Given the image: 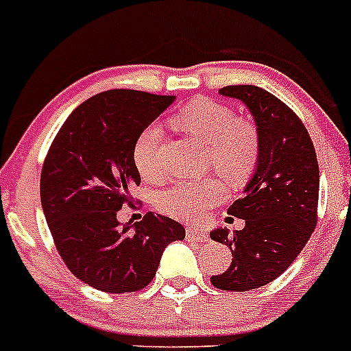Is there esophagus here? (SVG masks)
Masks as SVG:
<instances>
[{"label":"esophagus","instance_id":"obj_1","mask_svg":"<svg viewBox=\"0 0 351 351\" xmlns=\"http://www.w3.org/2000/svg\"><path fill=\"white\" fill-rule=\"evenodd\" d=\"M186 239L190 243H207L209 241V235H207L206 230L202 228H188L186 230Z\"/></svg>","mask_w":351,"mask_h":351}]
</instances>
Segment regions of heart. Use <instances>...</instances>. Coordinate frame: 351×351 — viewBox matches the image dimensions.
<instances>
[{
    "label": "heart",
    "instance_id": "1",
    "mask_svg": "<svg viewBox=\"0 0 351 351\" xmlns=\"http://www.w3.org/2000/svg\"><path fill=\"white\" fill-rule=\"evenodd\" d=\"M181 132L207 144L206 163L230 184H241L255 170L260 156L258 130L250 121L235 116L228 105L209 98H195L170 117ZM161 130L149 125L133 144V163L147 181H160ZM225 197L221 182L214 178L179 181L158 195V207L169 216L195 221L218 206Z\"/></svg>",
    "mask_w": 351,
    "mask_h": 351
}]
</instances>
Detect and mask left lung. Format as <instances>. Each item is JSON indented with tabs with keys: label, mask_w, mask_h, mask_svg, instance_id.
Instances as JSON below:
<instances>
[{
	"label": "left lung",
	"mask_w": 351,
	"mask_h": 351,
	"mask_svg": "<svg viewBox=\"0 0 351 351\" xmlns=\"http://www.w3.org/2000/svg\"><path fill=\"white\" fill-rule=\"evenodd\" d=\"M219 95L250 108L260 156L244 197L228 207V214L246 226L234 235L226 228L210 232V239L230 247L234 256L210 283L219 290L247 291L280 278L311 237L318 221L320 170L308 130L280 98L250 84L226 86Z\"/></svg>",
	"instance_id": "left-lung-1"
}]
</instances>
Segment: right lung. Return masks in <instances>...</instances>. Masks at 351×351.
Returning <instances> with one entry per match:
<instances>
[{
  "label": "right lung",
  "instance_id": "right-lung-1",
  "mask_svg": "<svg viewBox=\"0 0 351 351\" xmlns=\"http://www.w3.org/2000/svg\"><path fill=\"white\" fill-rule=\"evenodd\" d=\"M176 96L110 89L80 104L52 141L40 176V198L58 253L75 278L107 293H130L153 281L163 250L184 226L161 214L117 221L141 184L133 144Z\"/></svg>",
  "mask_w": 351,
  "mask_h": 351
}]
</instances>
